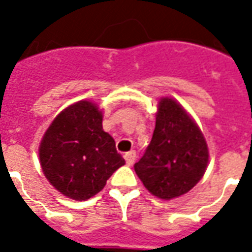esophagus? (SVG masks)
I'll list each match as a JSON object with an SVG mask.
<instances>
[{
	"label": "esophagus",
	"mask_w": 252,
	"mask_h": 252,
	"mask_svg": "<svg viewBox=\"0 0 252 252\" xmlns=\"http://www.w3.org/2000/svg\"><path fill=\"white\" fill-rule=\"evenodd\" d=\"M124 159H126V162L128 166H132V164L135 163V159H136V153H135V151L126 153V155H124Z\"/></svg>",
	"instance_id": "34e87169"
}]
</instances>
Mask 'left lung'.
<instances>
[{"label":"left lung","mask_w":252,"mask_h":252,"mask_svg":"<svg viewBox=\"0 0 252 252\" xmlns=\"http://www.w3.org/2000/svg\"><path fill=\"white\" fill-rule=\"evenodd\" d=\"M209 150L200 126L171 97L158 102L153 139L135 171L144 188L160 200L186 194L205 174Z\"/></svg>","instance_id":"left-lung-1"}]
</instances>
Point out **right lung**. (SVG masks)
Listing matches in <instances>:
<instances>
[{
  "label": "right lung",
  "instance_id": "add662e5",
  "mask_svg": "<svg viewBox=\"0 0 252 252\" xmlns=\"http://www.w3.org/2000/svg\"><path fill=\"white\" fill-rule=\"evenodd\" d=\"M102 117L97 104L81 99L64 108L43 135L39 146L43 174L68 198H92L126 164L115 139L102 129Z\"/></svg>",
  "mask_w": 252,
  "mask_h": 252
}]
</instances>
